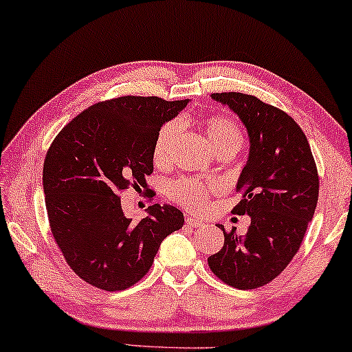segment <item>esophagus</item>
Masks as SVG:
<instances>
[{
	"instance_id": "1",
	"label": "esophagus",
	"mask_w": 352,
	"mask_h": 352,
	"mask_svg": "<svg viewBox=\"0 0 352 352\" xmlns=\"http://www.w3.org/2000/svg\"><path fill=\"white\" fill-rule=\"evenodd\" d=\"M186 225L187 226H192V228H199V226H203L204 223L199 219H197V217H187L186 219Z\"/></svg>"
}]
</instances>
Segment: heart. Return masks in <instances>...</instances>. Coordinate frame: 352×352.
<instances>
[{
  "label": "heart",
  "mask_w": 352,
  "mask_h": 352,
  "mask_svg": "<svg viewBox=\"0 0 352 352\" xmlns=\"http://www.w3.org/2000/svg\"><path fill=\"white\" fill-rule=\"evenodd\" d=\"M203 127L217 154H236L244 144L242 129L231 118L210 116L203 121ZM181 131L182 122L179 120H171L160 127L153 148V159L155 165L168 166L173 164L176 143ZM217 190V182L203 181L198 179V177H179V179L173 181L168 187L170 198L186 209L192 210V212H198V210L206 206L209 195Z\"/></svg>",
  "instance_id": "heart-1"
}]
</instances>
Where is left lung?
Instances as JSON below:
<instances>
[{"mask_svg": "<svg viewBox=\"0 0 352 352\" xmlns=\"http://www.w3.org/2000/svg\"><path fill=\"white\" fill-rule=\"evenodd\" d=\"M212 99L228 105L247 127L250 154L232 214H248L252 221L245 236L221 228L223 247L208 264L232 288L255 289L282 274L300 248L316 209L320 176L305 133L283 110L242 93H214Z\"/></svg>", "mask_w": 352, "mask_h": 352, "instance_id": "1", "label": "left lung"}]
</instances>
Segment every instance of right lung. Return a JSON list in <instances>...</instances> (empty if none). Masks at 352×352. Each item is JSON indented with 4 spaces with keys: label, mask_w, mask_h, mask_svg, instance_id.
Masks as SVG:
<instances>
[{
    "label": "right lung",
    "mask_w": 352,
    "mask_h": 352,
    "mask_svg": "<svg viewBox=\"0 0 352 352\" xmlns=\"http://www.w3.org/2000/svg\"><path fill=\"white\" fill-rule=\"evenodd\" d=\"M187 102L155 96L99 102L66 124L48 148L42 182L50 230L86 283L127 289L148 274L162 241L182 228L184 214L173 206L154 204L148 217L127 219L120 193L146 187L157 132Z\"/></svg>",
    "instance_id": "obj_1"
}]
</instances>
